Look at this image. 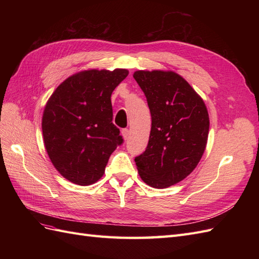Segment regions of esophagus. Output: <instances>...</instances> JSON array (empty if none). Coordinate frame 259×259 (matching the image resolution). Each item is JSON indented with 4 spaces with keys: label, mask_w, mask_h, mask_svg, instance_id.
Masks as SVG:
<instances>
[{
    "label": "esophagus",
    "mask_w": 259,
    "mask_h": 259,
    "mask_svg": "<svg viewBox=\"0 0 259 259\" xmlns=\"http://www.w3.org/2000/svg\"><path fill=\"white\" fill-rule=\"evenodd\" d=\"M121 134H122L124 140H127V138H128V136H130V131H128L127 128H123V130L121 131Z\"/></svg>",
    "instance_id": "1"
}]
</instances>
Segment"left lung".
<instances>
[{
  "label": "left lung",
  "instance_id": "8db88e82",
  "mask_svg": "<svg viewBox=\"0 0 259 259\" xmlns=\"http://www.w3.org/2000/svg\"><path fill=\"white\" fill-rule=\"evenodd\" d=\"M151 113L146 151L135 158L148 186L164 189L182 182L197 167L206 148L209 116L202 97L174 71H135Z\"/></svg>",
  "mask_w": 259,
  "mask_h": 259
}]
</instances>
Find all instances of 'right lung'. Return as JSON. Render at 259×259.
<instances>
[{
  "label": "right lung",
  "instance_id": "right-lung-1",
  "mask_svg": "<svg viewBox=\"0 0 259 259\" xmlns=\"http://www.w3.org/2000/svg\"><path fill=\"white\" fill-rule=\"evenodd\" d=\"M127 74L126 69L83 70L58 85L46 103L44 146L55 168L69 182H98L122 144L120 130L112 123L111 94Z\"/></svg>",
  "mask_w": 259,
  "mask_h": 259
}]
</instances>
